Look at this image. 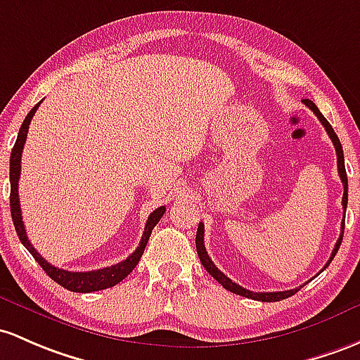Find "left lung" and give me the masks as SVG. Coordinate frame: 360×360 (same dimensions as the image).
<instances>
[{
  "instance_id": "left-lung-1",
  "label": "left lung",
  "mask_w": 360,
  "mask_h": 360,
  "mask_svg": "<svg viewBox=\"0 0 360 360\" xmlns=\"http://www.w3.org/2000/svg\"><path fill=\"white\" fill-rule=\"evenodd\" d=\"M304 104L307 108H311L312 113L316 115V117L319 118V122L323 123V127L326 129L328 135H330L331 142H333L335 146V150H336V163H338V175L340 179H342V184H343V199H342V206H343V221H342V233H340V238L336 240V245L333 249V252H331V257L330 261L326 262V266L330 264L331 261H333V257L336 256V252H338L340 249V243L343 240V230H345V210H347V200H349V181H347V172H345V160H343V149H342V144H340V139L338 135L335 134L333 127L330 125V122H328L326 118L323 117V113L318 110V106H316L314 103L311 101V99H304ZM195 249H197V254H199V259L200 262H202V266L206 268V271L211 274L212 278H214L218 283L223 285V288L230 290V292L237 293V295H242V297H247V299H254V300H261V302H278V300H283V299H288V297H292L293 293L299 292L300 288L304 287V285H300V287L293 288V290H285V292H250V290L240 287V285H237L235 281H231L230 278L226 276L225 273L219 271L218 268L214 266V262L211 261V257L207 256L206 252V247H204V225L202 223H199V228H197V235H195ZM324 266V268H326ZM323 268V269H324ZM321 269V271H323ZM319 271V273H321ZM318 273V274H319Z\"/></svg>"
}]
</instances>
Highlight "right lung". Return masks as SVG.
<instances>
[{
    "instance_id": "right-lung-1",
    "label": "right lung",
    "mask_w": 360,
    "mask_h": 360,
    "mask_svg": "<svg viewBox=\"0 0 360 360\" xmlns=\"http://www.w3.org/2000/svg\"><path fill=\"white\" fill-rule=\"evenodd\" d=\"M39 104L41 103H37L36 106L29 111V115L25 117L20 130H18L17 142H15L13 149H11V156H10V210H11V219H13L15 230H17V235H18V238H20V242L24 243L25 249L32 254V257L39 262V266L44 269L46 274H48L51 280H55L58 285H61L63 288L70 290V292L89 293V292H98V290L115 287V285L120 283L123 278L129 276V274L134 271L135 266L139 264L142 254H144L146 245H148L150 231H153V228L158 225V221L163 218L166 207L161 206L150 212L139 247L135 249V252L130 254L125 261L118 262V264L110 266V268L96 269V271H67V269H61V268H56V266L49 264L44 257L39 256V252L34 249V245L30 243L29 237H27L24 221H22L20 200H18V179H20V168H22L20 166L22 150H24V146H25V139H27V132H29L30 120H32L34 115H36Z\"/></svg>"
}]
</instances>
